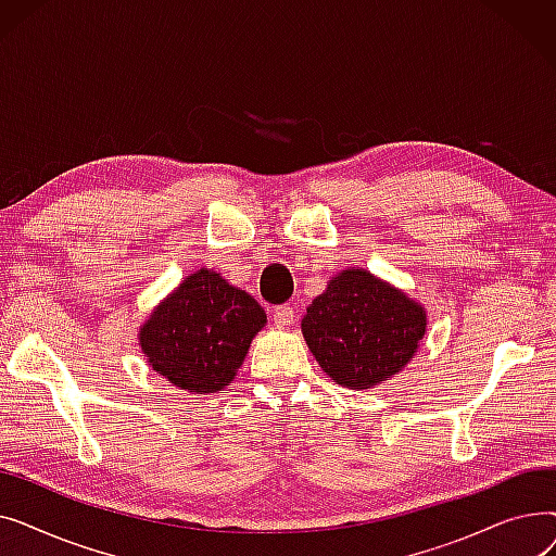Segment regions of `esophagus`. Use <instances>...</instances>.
<instances>
[{
    "label": "esophagus",
    "mask_w": 556,
    "mask_h": 556,
    "mask_svg": "<svg viewBox=\"0 0 556 556\" xmlns=\"http://www.w3.org/2000/svg\"><path fill=\"white\" fill-rule=\"evenodd\" d=\"M273 319H275V325H277V327H288V325H293V323H295V308L290 306V304L275 306V311H273Z\"/></svg>",
    "instance_id": "esophagus-1"
}]
</instances>
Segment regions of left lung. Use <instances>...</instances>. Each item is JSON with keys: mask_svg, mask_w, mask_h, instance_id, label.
Returning <instances> with one entry per match:
<instances>
[{"mask_svg": "<svg viewBox=\"0 0 556 556\" xmlns=\"http://www.w3.org/2000/svg\"><path fill=\"white\" fill-rule=\"evenodd\" d=\"M306 344L338 386L367 390L403 369L426 333V313L367 270H344L313 300Z\"/></svg>", "mask_w": 556, "mask_h": 556, "instance_id": "obj_1", "label": "left lung"}]
</instances>
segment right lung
<instances>
[{"instance_id":"obj_1","label":"right lung","mask_w":556,"mask_h":556,"mask_svg":"<svg viewBox=\"0 0 556 556\" xmlns=\"http://www.w3.org/2000/svg\"><path fill=\"white\" fill-rule=\"evenodd\" d=\"M266 313L218 273L202 268L151 315L141 352L173 386L195 394L223 390L241 367Z\"/></svg>"}]
</instances>
